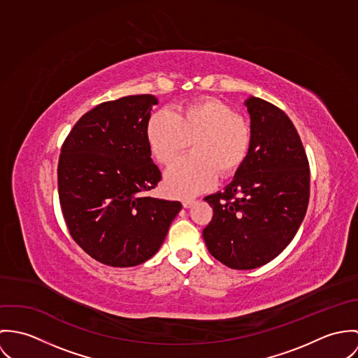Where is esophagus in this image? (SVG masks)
Returning a JSON list of instances; mask_svg holds the SVG:
<instances>
[{
  "mask_svg": "<svg viewBox=\"0 0 358 358\" xmlns=\"http://www.w3.org/2000/svg\"><path fill=\"white\" fill-rule=\"evenodd\" d=\"M194 203H195L194 199H184V200H182V206H184L185 208H189Z\"/></svg>",
  "mask_w": 358,
  "mask_h": 358,
  "instance_id": "obj_1",
  "label": "esophagus"
}]
</instances>
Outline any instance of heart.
<instances>
[{
    "label": "heart",
    "instance_id": "obj_1",
    "mask_svg": "<svg viewBox=\"0 0 358 358\" xmlns=\"http://www.w3.org/2000/svg\"><path fill=\"white\" fill-rule=\"evenodd\" d=\"M145 137L154 158L169 164L188 144V157L176 160L166 171L169 192L191 196L207 189L217 173L234 174L247 158L251 130L244 117L217 100H198L173 114L159 111L147 122Z\"/></svg>",
    "mask_w": 358,
    "mask_h": 358
}]
</instances>
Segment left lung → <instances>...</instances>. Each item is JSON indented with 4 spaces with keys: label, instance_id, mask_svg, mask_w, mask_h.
<instances>
[{
    "label": "left lung",
    "instance_id": "obj_1",
    "mask_svg": "<svg viewBox=\"0 0 358 358\" xmlns=\"http://www.w3.org/2000/svg\"><path fill=\"white\" fill-rule=\"evenodd\" d=\"M251 120L247 158L222 192L206 196L213 220L203 229L210 254L228 268H259L291 243L309 203L310 170L291 120L272 103L245 100Z\"/></svg>",
    "mask_w": 358,
    "mask_h": 358
}]
</instances>
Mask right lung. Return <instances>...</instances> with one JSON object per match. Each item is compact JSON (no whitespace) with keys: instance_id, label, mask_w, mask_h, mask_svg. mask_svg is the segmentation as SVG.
I'll return each instance as SVG.
<instances>
[{"instance_id":"1","label":"right lung","mask_w":358,"mask_h":358,"mask_svg":"<svg viewBox=\"0 0 358 358\" xmlns=\"http://www.w3.org/2000/svg\"><path fill=\"white\" fill-rule=\"evenodd\" d=\"M155 104L152 94L101 103L62 147L57 185L64 221L80 248L108 266H136L155 255L182 207L147 196L162 178L145 137Z\"/></svg>"}]
</instances>
